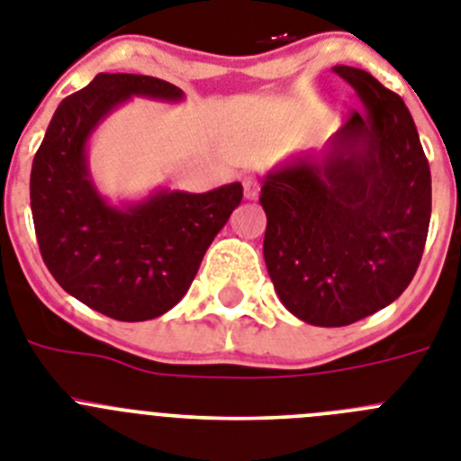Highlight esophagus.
<instances>
[{
	"mask_svg": "<svg viewBox=\"0 0 461 461\" xmlns=\"http://www.w3.org/2000/svg\"><path fill=\"white\" fill-rule=\"evenodd\" d=\"M242 186H245V198L247 200H257L258 198V191H261V186H258L257 179L247 176L245 182H242Z\"/></svg>",
	"mask_w": 461,
	"mask_h": 461,
	"instance_id": "esophagus-1",
	"label": "esophagus"
}]
</instances>
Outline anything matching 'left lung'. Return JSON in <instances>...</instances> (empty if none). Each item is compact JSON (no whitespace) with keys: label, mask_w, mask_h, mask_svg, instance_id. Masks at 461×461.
<instances>
[{"label":"left lung","mask_w":461,"mask_h":461,"mask_svg":"<svg viewBox=\"0 0 461 461\" xmlns=\"http://www.w3.org/2000/svg\"><path fill=\"white\" fill-rule=\"evenodd\" d=\"M364 112L321 151L291 153L263 176V258L279 301L312 326H348L403 294L422 258L431 172L396 93L336 65Z\"/></svg>","instance_id":"obj_1"}]
</instances>
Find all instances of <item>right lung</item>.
<instances>
[{
	"label": "right lung",
	"mask_w": 461,
	"mask_h": 461,
	"mask_svg": "<svg viewBox=\"0 0 461 461\" xmlns=\"http://www.w3.org/2000/svg\"><path fill=\"white\" fill-rule=\"evenodd\" d=\"M132 97L179 104L184 90L144 74H97L55 109L30 175L46 268L69 296L118 321L156 320L175 308L242 200L240 182L207 193L156 188L121 203L102 195L88 141Z\"/></svg>",
	"instance_id": "1"
}]
</instances>
